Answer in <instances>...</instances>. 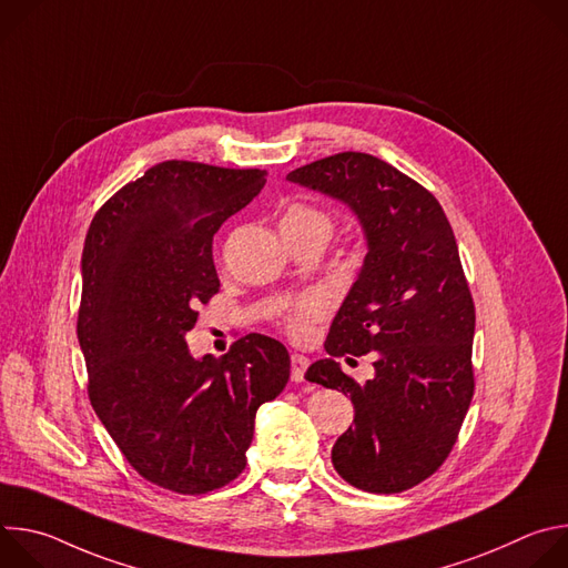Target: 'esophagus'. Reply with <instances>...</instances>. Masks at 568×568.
I'll return each mask as SVG.
<instances>
[{
	"label": "esophagus",
	"instance_id": "obj_1",
	"mask_svg": "<svg viewBox=\"0 0 568 568\" xmlns=\"http://www.w3.org/2000/svg\"><path fill=\"white\" fill-rule=\"evenodd\" d=\"M307 366H310V359L298 355V353H294L292 355V382H303Z\"/></svg>",
	"mask_w": 568,
	"mask_h": 568
}]
</instances>
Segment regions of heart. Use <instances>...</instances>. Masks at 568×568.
<instances>
[{
  "mask_svg": "<svg viewBox=\"0 0 568 568\" xmlns=\"http://www.w3.org/2000/svg\"><path fill=\"white\" fill-rule=\"evenodd\" d=\"M281 226L294 229H323L331 233V215L321 209L307 204H294L285 211ZM328 312V303L318 294H310L292 303L283 316V326L294 339H305L312 333V326Z\"/></svg>",
  "mask_w": 568,
  "mask_h": 568,
  "instance_id": "1",
  "label": "heart"
}]
</instances>
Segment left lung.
Returning a JSON list of instances; mask_svg holds the SVG:
<instances>
[{"label":"left lung","instance_id":"8db88e82","mask_svg":"<svg viewBox=\"0 0 568 568\" xmlns=\"http://www.w3.org/2000/svg\"><path fill=\"white\" fill-rule=\"evenodd\" d=\"M287 180L348 204L368 245L331 326V357L305 373L355 404L333 465L364 493H404L445 463L474 395L476 316L454 231L425 186L366 152L312 161ZM366 352L376 377L357 385L334 359Z\"/></svg>","mask_w":568,"mask_h":568}]
</instances>
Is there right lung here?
Masks as SVG:
<instances>
[{
	"label": "right lung",
	"mask_w": 568,
	"mask_h": 568,
	"mask_svg": "<svg viewBox=\"0 0 568 568\" xmlns=\"http://www.w3.org/2000/svg\"><path fill=\"white\" fill-rule=\"evenodd\" d=\"M258 169L161 161L94 215L83 250L78 342L90 402L150 483L206 495L247 465L263 402L290 379L287 348L252 333L195 359L184 335L220 290L213 235L265 186Z\"/></svg>",
	"instance_id": "1"
}]
</instances>
